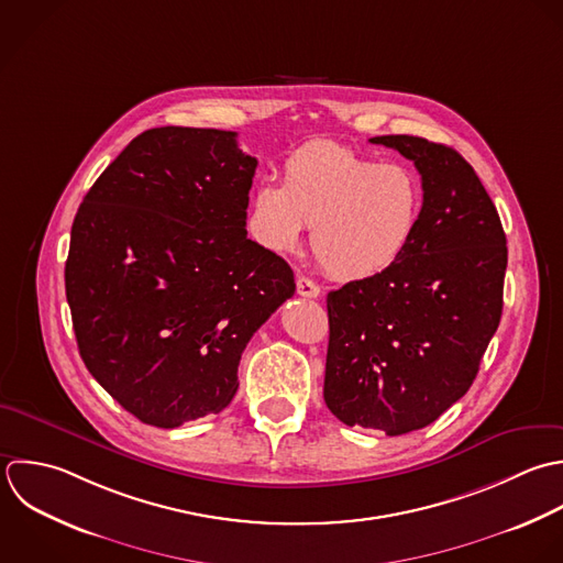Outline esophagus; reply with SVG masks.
Returning a JSON list of instances; mask_svg holds the SVG:
<instances>
[{
  "label": "esophagus",
  "mask_w": 563,
  "mask_h": 563,
  "mask_svg": "<svg viewBox=\"0 0 563 563\" xmlns=\"http://www.w3.org/2000/svg\"><path fill=\"white\" fill-rule=\"evenodd\" d=\"M296 289H298V294L302 298H318L320 296V287L311 278H307V276H298Z\"/></svg>",
  "instance_id": "34e87169"
}]
</instances>
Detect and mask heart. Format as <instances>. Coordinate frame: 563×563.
I'll use <instances>...</instances> for the list:
<instances>
[{
    "label": "heart",
    "instance_id": "heart-1",
    "mask_svg": "<svg viewBox=\"0 0 563 563\" xmlns=\"http://www.w3.org/2000/svg\"><path fill=\"white\" fill-rule=\"evenodd\" d=\"M423 210L419 177L335 142H309L283 166V184L252 197V228L272 250H294L305 228L320 265L362 280L393 267L412 243Z\"/></svg>",
    "mask_w": 563,
    "mask_h": 563
}]
</instances>
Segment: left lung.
I'll return each mask as SVG.
<instances>
[{
	"mask_svg": "<svg viewBox=\"0 0 563 563\" xmlns=\"http://www.w3.org/2000/svg\"><path fill=\"white\" fill-rule=\"evenodd\" d=\"M421 173L423 210L386 272L329 291L327 408L346 426L408 434L474 384L500 324L507 236L472 164L417 135H377Z\"/></svg>",
	"mask_w": 563,
	"mask_h": 563,
	"instance_id": "8db88e82",
	"label": "left lung"
}]
</instances>
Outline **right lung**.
Returning a JSON list of instances; mask_svg holds the SVG:
<instances>
[{
	"label": "right lung",
	"mask_w": 563,
	"mask_h": 563,
	"mask_svg": "<svg viewBox=\"0 0 563 563\" xmlns=\"http://www.w3.org/2000/svg\"><path fill=\"white\" fill-rule=\"evenodd\" d=\"M256 164L234 131L148 129L74 217L65 296L80 357L146 426L221 412L250 338L296 291L291 267L247 239Z\"/></svg>",
	"instance_id": "right-lung-1"
}]
</instances>
